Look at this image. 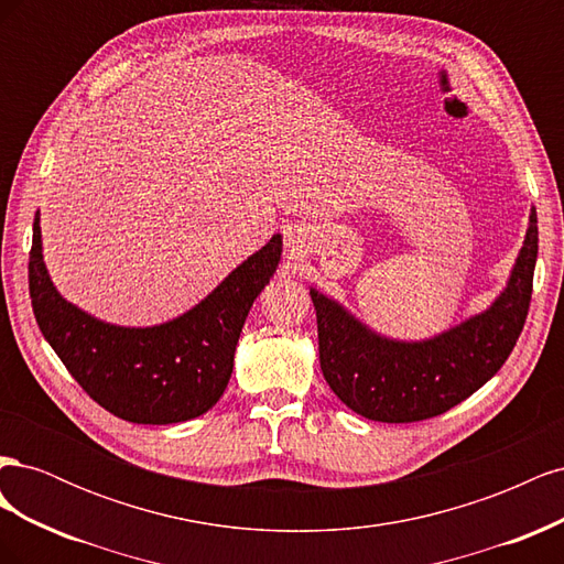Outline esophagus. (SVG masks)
Returning <instances> with one entry per match:
<instances>
[{"label": "esophagus", "mask_w": 564, "mask_h": 564, "mask_svg": "<svg viewBox=\"0 0 564 564\" xmlns=\"http://www.w3.org/2000/svg\"><path fill=\"white\" fill-rule=\"evenodd\" d=\"M284 237H286V249L292 253H301L305 249V232L301 228H289Z\"/></svg>", "instance_id": "34e87169"}]
</instances>
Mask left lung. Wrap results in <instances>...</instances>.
<instances>
[{"instance_id": "left-lung-1", "label": "left lung", "mask_w": 564, "mask_h": 564, "mask_svg": "<svg viewBox=\"0 0 564 564\" xmlns=\"http://www.w3.org/2000/svg\"><path fill=\"white\" fill-rule=\"evenodd\" d=\"M539 253L536 209L506 286L487 311L431 338H390L357 319L344 303L311 286L317 313L319 367L334 395L355 414L412 423L445 414L497 373L524 327Z\"/></svg>"}]
</instances>
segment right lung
<instances>
[{"label":"right lung","instance_id":"obj_1","mask_svg":"<svg viewBox=\"0 0 564 564\" xmlns=\"http://www.w3.org/2000/svg\"><path fill=\"white\" fill-rule=\"evenodd\" d=\"M280 259L282 235H272L191 311L152 327H122L61 296L44 263L37 212L28 265L32 311L65 369L110 414L145 425L191 421L224 395L245 319Z\"/></svg>","mask_w":564,"mask_h":564}]
</instances>
